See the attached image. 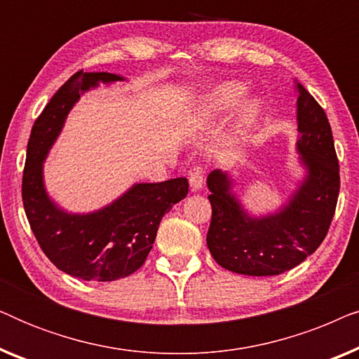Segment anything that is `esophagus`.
Masks as SVG:
<instances>
[{
  "label": "esophagus",
  "mask_w": 359,
  "mask_h": 359,
  "mask_svg": "<svg viewBox=\"0 0 359 359\" xmlns=\"http://www.w3.org/2000/svg\"><path fill=\"white\" fill-rule=\"evenodd\" d=\"M188 180H189V186L193 191H199L203 189V184H204V180H205V175H204V170L199 168V166H196L189 171L188 175Z\"/></svg>",
  "instance_id": "obj_1"
}]
</instances>
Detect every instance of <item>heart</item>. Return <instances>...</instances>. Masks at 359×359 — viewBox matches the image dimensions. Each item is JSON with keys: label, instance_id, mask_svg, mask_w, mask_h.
Listing matches in <instances>:
<instances>
[{"label": "heart", "instance_id": "b5f03b06", "mask_svg": "<svg viewBox=\"0 0 359 359\" xmlns=\"http://www.w3.org/2000/svg\"><path fill=\"white\" fill-rule=\"evenodd\" d=\"M243 96L245 86L242 83H220V85L214 86L212 90H209L201 97L196 117H198V121L204 122L222 119L240 104ZM259 112H262V104H259L258 100H250L245 102L237 117V124H235V139H243L252 130V127L257 124Z\"/></svg>", "mask_w": 359, "mask_h": 359}]
</instances>
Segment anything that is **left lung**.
<instances>
[{"label": "left lung", "instance_id": "left-lung-1", "mask_svg": "<svg viewBox=\"0 0 359 359\" xmlns=\"http://www.w3.org/2000/svg\"><path fill=\"white\" fill-rule=\"evenodd\" d=\"M296 150L306 176L276 212L255 217L243 208L229 173L208 176L212 205L208 247L215 262L247 276H276L302 263L320 247L335 214L340 166L325 111L296 83Z\"/></svg>", "mask_w": 359, "mask_h": 359}]
</instances>
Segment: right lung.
Segmentation results:
<instances>
[{
	"label": "right lung",
	"mask_w": 359,
	"mask_h": 359,
	"mask_svg": "<svg viewBox=\"0 0 359 359\" xmlns=\"http://www.w3.org/2000/svg\"><path fill=\"white\" fill-rule=\"evenodd\" d=\"M114 73L78 72L48 101L34 122L22 175L27 220L47 258L70 276L114 281L135 273L154 247L166 212L188 194V180L137 183L95 212L72 214L53 203L43 184V160L83 93L100 83L122 81Z\"/></svg>",
	"instance_id": "obj_1"
}]
</instances>
